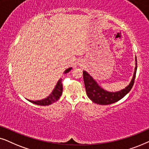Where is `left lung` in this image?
Returning a JSON list of instances; mask_svg holds the SVG:
<instances>
[{"mask_svg": "<svg viewBox=\"0 0 149 149\" xmlns=\"http://www.w3.org/2000/svg\"><path fill=\"white\" fill-rule=\"evenodd\" d=\"M137 71V58L136 56V67L132 80L125 88L117 92H108L99 86L97 83L86 71H83V78L86 88L87 96L93 102L100 105H108L115 103L124 97L132 89L134 84Z\"/></svg>", "mask_w": 149, "mask_h": 149, "instance_id": "8db88e82", "label": "left lung"}]
</instances>
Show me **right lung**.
<instances>
[{
    "label": "right lung",
    "instance_id": "1",
    "mask_svg": "<svg viewBox=\"0 0 149 149\" xmlns=\"http://www.w3.org/2000/svg\"><path fill=\"white\" fill-rule=\"evenodd\" d=\"M72 69L71 67L68 68L64 71V73H68L71 69ZM63 93V84H62V79H60L57 82V84L55 86L54 90L52 91V92L51 93V94L49 95L48 97H47L46 98L43 99L41 100H37V101H31L29 100V102H31L33 104L39 105V106H48L53 103L56 102L57 100L60 98Z\"/></svg>",
    "mask_w": 149,
    "mask_h": 149
}]
</instances>
